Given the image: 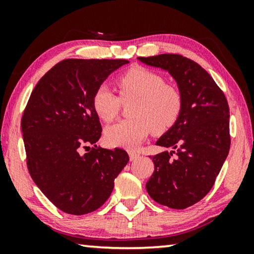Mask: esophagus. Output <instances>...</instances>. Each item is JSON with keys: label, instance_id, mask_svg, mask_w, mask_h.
I'll use <instances>...</instances> for the list:
<instances>
[{"label": "esophagus", "instance_id": "obj_1", "mask_svg": "<svg viewBox=\"0 0 254 254\" xmlns=\"http://www.w3.org/2000/svg\"><path fill=\"white\" fill-rule=\"evenodd\" d=\"M128 155H129L130 161H134V159H136L138 156H140L137 154V152H135V151H129V152H128Z\"/></svg>", "mask_w": 254, "mask_h": 254}]
</instances>
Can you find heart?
I'll use <instances>...</instances> for the list:
<instances>
[{
    "label": "heart",
    "mask_w": 254,
    "mask_h": 254,
    "mask_svg": "<svg viewBox=\"0 0 254 254\" xmlns=\"http://www.w3.org/2000/svg\"><path fill=\"white\" fill-rule=\"evenodd\" d=\"M120 98L106 84L92 95V107L100 119L110 123L119 112L121 102H133L130 119L111 125L105 141L112 147L134 149L152 131L163 134L175 126L183 110V95L175 85L165 84L157 72L144 67H131L117 78Z\"/></svg>",
    "instance_id": "b5f03b06"
}]
</instances>
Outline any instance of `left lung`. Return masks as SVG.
I'll return each mask as SVG.
<instances>
[{"instance_id": "obj_1", "label": "left lung", "mask_w": 254, "mask_h": 254, "mask_svg": "<svg viewBox=\"0 0 254 254\" xmlns=\"http://www.w3.org/2000/svg\"><path fill=\"white\" fill-rule=\"evenodd\" d=\"M138 60L168 70L183 95L178 121L156 144L172 149L155 155V170L145 184L156 202L185 209L214 186L230 149L229 105L213 77L196 62L179 54Z\"/></svg>"}]
</instances>
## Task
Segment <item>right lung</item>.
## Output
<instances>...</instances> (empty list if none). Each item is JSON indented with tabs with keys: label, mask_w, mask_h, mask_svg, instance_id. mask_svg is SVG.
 I'll return each mask as SVG.
<instances>
[{
	"label": "right lung",
	"mask_w": 254,
	"mask_h": 254,
	"mask_svg": "<svg viewBox=\"0 0 254 254\" xmlns=\"http://www.w3.org/2000/svg\"><path fill=\"white\" fill-rule=\"evenodd\" d=\"M128 62L60 61L40 78L26 104L20 126L27 169L41 192L64 213L84 215L102 207L129 161L123 149L97 147L102 125L92 107L95 90ZM83 148L88 152L83 154Z\"/></svg>",
	"instance_id": "add662e5"
}]
</instances>
